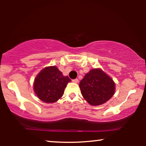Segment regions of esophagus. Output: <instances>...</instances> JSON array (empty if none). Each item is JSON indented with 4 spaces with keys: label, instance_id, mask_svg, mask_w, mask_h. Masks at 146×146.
Masks as SVG:
<instances>
[{
    "label": "esophagus",
    "instance_id": "34e87169",
    "mask_svg": "<svg viewBox=\"0 0 146 146\" xmlns=\"http://www.w3.org/2000/svg\"><path fill=\"white\" fill-rule=\"evenodd\" d=\"M72 82H74V83H78V79L72 80Z\"/></svg>",
    "mask_w": 146,
    "mask_h": 146
}]
</instances>
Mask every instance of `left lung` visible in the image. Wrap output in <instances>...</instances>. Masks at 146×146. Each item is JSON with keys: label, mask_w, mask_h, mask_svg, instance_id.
<instances>
[{"label": "left lung", "mask_w": 146, "mask_h": 146, "mask_svg": "<svg viewBox=\"0 0 146 146\" xmlns=\"http://www.w3.org/2000/svg\"><path fill=\"white\" fill-rule=\"evenodd\" d=\"M81 93L92 106H99L109 100L115 92L113 80L100 68L91 70L79 84Z\"/></svg>", "instance_id": "left-lung-1"}]
</instances>
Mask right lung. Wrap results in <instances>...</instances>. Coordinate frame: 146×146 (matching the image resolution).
<instances>
[{"label": "right lung", "mask_w": 146, "mask_h": 146, "mask_svg": "<svg viewBox=\"0 0 146 146\" xmlns=\"http://www.w3.org/2000/svg\"><path fill=\"white\" fill-rule=\"evenodd\" d=\"M70 81L56 66H48L42 70L35 78L34 90L42 101L54 103L62 96L67 84Z\"/></svg>", "instance_id": "1"}]
</instances>
